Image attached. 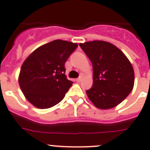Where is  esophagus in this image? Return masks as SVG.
<instances>
[{
    "instance_id": "obj_1",
    "label": "esophagus",
    "mask_w": 150,
    "mask_h": 150,
    "mask_svg": "<svg viewBox=\"0 0 150 150\" xmlns=\"http://www.w3.org/2000/svg\"><path fill=\"white\" fill-rule=\"evenodd\" d=\"M81 80H82V77L81 76L79 77V78H76V79H75V81H76L77 82H81Z\"/></svg>"
}]
</instances>
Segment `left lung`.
I'll use <instances>...</instances> for the list:
<instances>
[{
	"instance_id": "obj_1",
	"label": "left lung",
	"mask_w": 150,
	"mask_h": 150,
	"mask_svg": "<svg viewBox=\"0 0 150 150\" xmlns=\"http://www.w3.org/2000/svg\"><path fill=\"white\" fill-rule=\"evenodd\" d=\"M93 65V83L87 90L96 107L110 109L121 103L132 92L134 72L129 59L110 42L90 41L79 44Z\"/></svg>"
}]
</instances>
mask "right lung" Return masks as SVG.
I'll return each instance as SVG.
<instances>
[{
	"label": "right lung",
	"instance_id": "right-lung-1",
	"mask_svg": "<svg viewBox=\"0 0 150 150\" xmlns=\"http://www.w3.org/2000/svg\"><path fill=\"white\" fill-rule=\"evenodd\" d=\"M78 47L57 40L36 48L23 63L18 83L25 98L40 109L52 108L64 98L73 82L66 77L65 63Z\"/></svg>",
	"mask_w": 150,
	"mask_h": 150
}]
</instances>
